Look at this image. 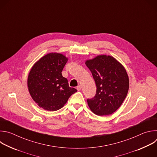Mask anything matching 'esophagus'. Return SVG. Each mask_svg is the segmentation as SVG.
I'll list each match as a JSON object with an SVG mask.
<instances>
[{"instance_id": "obj_1", "label": "esophagus", "mask_w": 157, "mask_h": 157, "mask_svg": "<svg viewBox=\"0 0 157 157\" xmlns=\"http://www.w3.org/2000/svg\"><path fill=\"white\" fill-rule=\"evenodd\" d=\"M76 89H77V90L78 91H81V86L79 85V86H78L77 87H76Z\"/></svg>"}]
</instances>
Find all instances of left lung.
Here are the masks:
<instances>
[{"mask_svg": "<svg viewBox=\"0 0 157 157\" xmlns=\"http://www.w3.org/2000/svg\"><path fill=\"white\" fill-rule=\"evenodd\" d=\"M96 85V94L87 99L88 105L93 113L102 116L113 114L125 99L129 79L124 67L111 56L99 55L87 60Z\"/></svg>", "mask_w": 157, "mask_h": 157, "instance_id": "obj_1", "label": "left lung"}]
</instances>
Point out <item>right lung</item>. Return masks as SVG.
<instances>
[{"instance_id":"add662e5","label":"right lung","mask_w":157,"mask_h":157,"mask_svg":"<svg viewBox=\"0 0 157 157\" xmlns=\"http://www.w3.org/2000/svg\"><path fill=\"white\" fill-rule=\"evenodd\" d=\"M67 61L68 58L61 53H48L36 61L29 73V93L38 105L44 110H59L77 92L69 86L68 80L61 74Z\"/></svg>"}]
</instances>
